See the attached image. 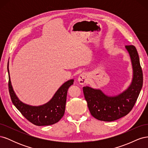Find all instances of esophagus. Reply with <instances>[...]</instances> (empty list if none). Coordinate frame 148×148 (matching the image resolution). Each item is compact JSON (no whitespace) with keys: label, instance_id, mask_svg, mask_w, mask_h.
<instances>
[{"label":"esophagus","instance_id":"34e87169","mask_svg":"<svg viewBox=\"0 0 148 148\" xmlns=\"http://www.w3.org/2000/svg\"><path fill=\"white\" fill-rule=\"evenodd\" d=\"M88 76L86 73H82L80 75L78 78V81L79 83L80 84H82V85L84 84L85 83H86V82L88 81Z\"/></svg>","mask_w":148,"mask_h":148}]
</instances>
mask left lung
I'll list each match as a JSON object with an SVG mask.
<instances>
[{
  "label": "left lung",
  "mask_w": 148,
  "mask_h": 148,
  "mask_svg": "<svg viewBox=\"0 0 148 148\" xmlns=\"http://www.w3.org/2000/svg\"><path fill=\"white\" fill-rule=\"evenodd\" d=\"M130 57L133 68V79L129 87L115 96H107L99 89L89 86L83 88L84 96L91 114L95 119L112 122L127 115L132 110L141 90L143 71L136 47L125 46Z\"/></svg>",
  "instance_id": "obj_1"
}]
</instances>
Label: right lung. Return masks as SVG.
I'll return each mask as SVG.
<instances>
[{"mask_svg": "<svg viewBox=\"0 0 148 148\" xmlns=\"http://www.w3.org/2000/svg\"><path fill=\"white\" fill-rule=\"evenodd\" d=\"M8 89L12 103L29 122L37 126L53 125L63 117L65 113L67 91L73 84L74 79H70L59 88L52 99L42 106H33L22 102L15 93L10 81L8 64Z\"/></svg>", "mask_w": 148, "mask_h": 148, "instance_id": "obj_1", "label": "right lung"}]
</instances>
